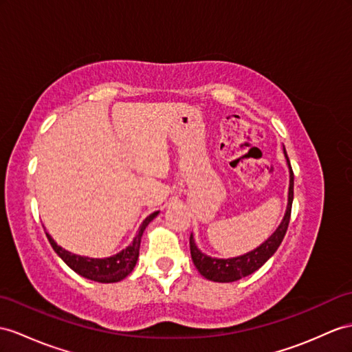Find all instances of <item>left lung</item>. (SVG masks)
I'll return each mask as SVG.
<instances>
[{
  "instance_id": "obj_1",
  "label": "left lung",
  "mask_w": 352,
  "mask_h": 352,
  "mask_svg": "<svg viewBox=\"0 0 352 352\" xmlns=\"http://www.w3.org/2000/svg\"><path fill=\"white\" fill-rule=\"evenodd\" d=\"M284 155L287 160L288 173H289L287 209L278 228L273 231L272 236L265 239L260 246H256L255 250L246 252L243 255L231 256V258H217V256H210L201 252L199 250V246L195 245L194 236L191 233V237H190L191 258L197 270H199L200 275L204 276L206 279L213 280V282H234L245 276H250L255 270H258L261 265L276 252L282 239H284L287 233L288 222L291 217V204H293V197H294V175H293V170H291V164H289L285 148H284Z\"/></svg>"
}]
</instances>
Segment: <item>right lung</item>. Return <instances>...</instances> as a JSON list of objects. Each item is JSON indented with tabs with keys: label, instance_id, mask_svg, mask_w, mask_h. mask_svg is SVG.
I'll list each match as a JSON object with an SVG mask.
<instances>
[{
	"label": "right lung",
	"instance_id": "add662e5",
	"mask_svg": "<svg viewBox=\"0 0 352 352\" xmlns=\"http://www.w3.org/2000/svg\"><path fill=\"white\" fill-rule=\"evenodd\" d=\"M158 213L160 212L151 213V215L142 222V226L139 227V231H137L133 242L128 245L125 250L119 251L118 254L111 256H104V258H91V256L73 254L64 250L63 246H59L49 233H46V236L49 243L52 245L54 251L59 255V258H61L72 270H74L77 275H80L89 280L101 282V284H113V282L125 279L134 270L137 260H139L142 236L144 233V230L149 226V222L158 217Z\"/></svg>",
	"mask_w": 352,
	"mask_h": 352
}]
</instances>
